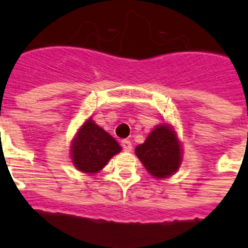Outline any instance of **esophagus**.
<instances>
[{
    "label": "esophagus",
    "mask_w": 248,
    "mask_h": 248,
    "mask_svg": "<svg viewBox=\"0 0 248 248\" xmlns=\"http://www.w3.org/2000/svg\"><path fill=\"white\" fill-rule=\"evenodd\" d=\"M121 145H122V148H124V151H126V152H130L132 149L131 141L127 139L122 140V141H121Z\"/></svg>",
    "instance_id": "obj_1"
}]
</instances>
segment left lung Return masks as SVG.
I'll return each mask as SVG.
<instances>
[{"label":"left lung","mask_w":248,"mask_h":248,"mask_svg":"<svg viewBox=\"0 0 248 248\" xmlns=\"http://www.w3.org/2000/svg\"><path fill=\"white\" fill-rule=\"evenodd\" d=\"M135 153L149 173L159 179L172 175L181 162L179 140L167 124H158L147 140L136 147Z\"/></svg>","instance_id":"1"}]
</instances>
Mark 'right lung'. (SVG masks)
Wrapping results in <instances>:
<instances>
[{"mask_svg":"<svg viewBox=\"0 0 248 248\" xmlns=\"http://www.w3.org/2000/svg\"><path fill=\"white\" fill-rule=\"evenodd\" d=\"M71 152L73 163L79 171L95 173L100 171L113 155L120 153L121 147L108 132L90 118L73 140Z\"/></svg>","mask_w":248,"mask_h":248,"instance_id":"right-lung-1","label":"right lung"}]
</instances>
